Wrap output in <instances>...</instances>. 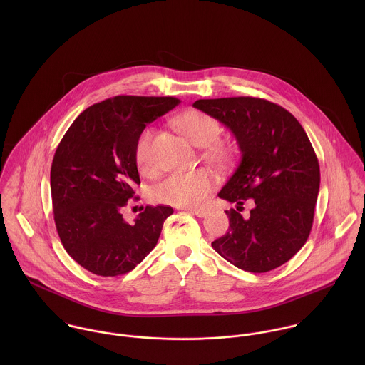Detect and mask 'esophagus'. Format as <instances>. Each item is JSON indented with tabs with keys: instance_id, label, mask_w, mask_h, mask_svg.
<instances>
[{
	"instance_id": "esophagus-1",
	"label": "esophagus",
	"mask_w": 365,
	"mask_h": 365,
	"mask_svg": "<svg viewBox=\"0 0 365 365\" xmlns=\"http://www.w3.org/2000/svg\"><path fill=\"white\" fill-rule=\"evenodd\" d=\"M185 209V210H188V212H191V213H194V215H197L198 217H205L207 215H208V210L207 209L202 208H182Z\"/></svg>"
}]
</instances>
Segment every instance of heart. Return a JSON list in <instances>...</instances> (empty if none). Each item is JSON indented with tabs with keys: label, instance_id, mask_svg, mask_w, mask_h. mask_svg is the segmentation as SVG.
Here are the masks:
<instances>
[{
	"label": "heart",
	"instance_id": "b5f03b06",
	"mask_svg": "<svg viewBox=\"0 0 365 365\" xmlns=\"http://www.w3.org/2000/svg\"><path fill=\"white\" fill-rule=\"evenodd\" d=\"M177 125L180 130L197 146L205 148L204 157L209 163L223 165L233 156L232 148L217 140L222 132V126L216 118L200 109H191L178 116ZM153 130L145 129L138 139L135 148V158L146 175L156 173L153 160ZM215 175L205 168H200L190 173H175L160 181L152 191V197L156 202L191 208L200 207L208 200L209 194L215 187Z\"/></svg>",
	"mask_w": 365,
	"mask_h": 365
}]
</instances>
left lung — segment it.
Wrapping results in <instances>:
<instances>
[{
	"mask_svg": "<svg viewBox=\"0 0 365 365\" xmlns=\"http://www.w3.org/2000/svg\"><path fill=\"white\" fill-rule=\"evenodd\" d=\"M194 106L227 126L240 148V161L219 198L255 202L246 219L225 210L229 230L212 247L250 272L285 264L309 237L319 194V161L307 132L291 112L262 98L198 100Z\"/></svg>",
	"mask_w": 365,
	"mask_h": 365,
	"instance_id": "1",
	"label": "left lung"
}]
</instances>
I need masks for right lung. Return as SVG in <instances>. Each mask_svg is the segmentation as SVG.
<instances>
[{
  "instance_id": "obj_1",
  "label": "right lung",
  "mask_w": 365,
  "mask_h": 365,
  "mask_svg": "<svg viewBox=\"0 0 365 365\" xmlns=\"http://www.w3.org/2000/svg\"><path fill=\"white\" fill-rule=\"evenodd\" d=\"M178 104L174 97L108 98L81 112L58 143L51 170L54 223L66 252L90 272L126 274L155 249L173 208L148 205L132 225L120 210L140 184L139 136Z\"/></svg>"
}]
</instances>
